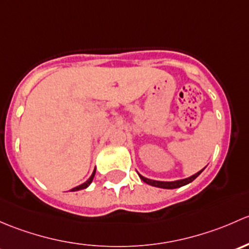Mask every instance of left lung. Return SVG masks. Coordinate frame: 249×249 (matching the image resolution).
Wrapping results in <instances>:
<instances>
[{
  "mask_svg": "<svg viewBox=\"0 0 249 249\" xmlns=\"http://www.w3.org/2000/svg\"><path fill=\"white\" fill-rule=\"evenodd\" d=\"M204 170V169H202ZM202 170L198 171L196 174H194V175H192L191 178H183V180H178V181H170V182H166V181H156V180H150V178H143L139 174V178H142V180L145 182V183L150 184V186H153V187H158V188H164V189H174V188H178V187H182V186H186V184L191 183L192 181L196 180V178H198L199 175L202 173Z\"/></svg>",
  "mask_w": 249,
  "mask_h": 249,
  "instance_id": "obj_1",
  "label": "left lung"
}]
</instances>
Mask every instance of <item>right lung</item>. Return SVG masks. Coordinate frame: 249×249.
Wrapping results in <instances>:
<instances>
[{
	"mask_svg": "<svg viewBox=\"0 0 249 249\" xmlns=\"http://www.w3.org/2000/svg\"><path fill=\"white\" fill-rule=\"evenodd\" d=\"M94 174H96V169H94V170H93V173H92L91 178H89V180H87L86 182H84V183H83V184H80V186H78V187H74V188H73V189H71V192H75V191H80V189H85V188H87V187H89V184H91V182L93 181Z\"/></svg>",
	"mask_w": 249,
	"mask_h": 249,
	"instance_id": "obj_1",
	"label": "right lung"
}]
</instances>
